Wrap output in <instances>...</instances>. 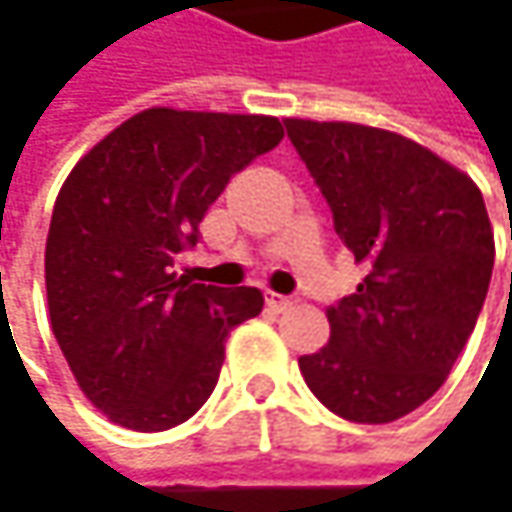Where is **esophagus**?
Listing matches in <instances>:
<instances>
[{"mask_svg": "<svg viewBox=\"0 0 512 512\" xmlns=\"http://www.w3.org/2000/svg\"><path fill=\"white\" fill-rule=\"evenodd\" d=\"M290 305H293V299H290V296H282V293H267V307H273V310H287Z\"/></svg>", "mask_w": 512, "mask_h": 512, "instance_id": "obj_1", "label": "esophagus"}]
</instances>
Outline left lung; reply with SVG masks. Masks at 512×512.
Masks as SVG:
<instances>
[{
	"mask_svg": "<svg viewBox=\"0 0 512 512\" xmlns=\"http://www.w3.org/2000/svg\"><path fill=\"white\" fill-rule=\"evenodd\" d=\"M285 128L367 267L356 293L327 307L330 342L299 370L347 422H396L442 387L482 313L496 259L482 190L393 130L313 119Z\"/></svg>",
	"mask_w": 512,
	"mask_h": 512,
	"instance_id": "left-lung-1",
	"label": "left lung"
}]
</instances>
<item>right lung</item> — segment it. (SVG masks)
Instances as JSON below:
<instances>
[{
  "instance_id": "obj_1",
  "label": "right lung",
  "mask_w": 512,
  "mask_h": 512,
  "mask_svg": "<svg viewBox=\"0 0 512 512\" xmlns=\"http://www.w3.org/2000/svg\"><path fill=\"white\" fill-rule=\"evenodd\" d=\"M282 136L276 116L148 108L68 173L45 245L50 327L113 424L187 422L219 382L227 333L262 313V290L190 285L173 262L230 176Z\"/></svg>"
}]
</instances>
